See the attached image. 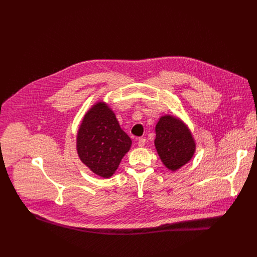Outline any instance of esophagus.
I'll use <instances>...</instances> for the list:
<instances>
[{
    "label": "esophagus",
    "instance_id": "esophagus-1",
    "mask_svg": "<svg viewBox=\"0 0 257 257\" xmlns=\"http://www.w3.org/2000/svg\"><path fill=\"white\" fill-rule=\"evenodd\" d=\"M146 143V139L145 138H138V141H137V144L139 148H143V146L145 145Z\"/></svg>",
    "mask_w": 257,
    "mask_h": 257
}]
</instances>
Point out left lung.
<instances>
[{
	"label": "left lung",
	"mask_w": 257,
	"mask_h": 257,
	"mask_svg": "<svg viewBox=\"0 0 257 257\" xmlns=\"http://www.w3.org/2000/svg\"><path fill=\"white\" fill-rule=\"evenodd\" d=\"M155 146L163 164L175 172L191 161L196 143L188 126L180 118L165 115L156 125Z\"/></svg>",
	"instance_id": "left-lung-1"
}]
</instances>
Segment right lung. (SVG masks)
<instances>
[{
  "instance_id": "right-lung-1",
  "label": "right lung",
  "mask_w": 257,
  "mask_h": 257,
  "mask_svg": "<svg viewBox=\"0 0 257 257\" xmlns=\"http://www.w3.org/2000/svg\"><path fill=\"white\" fill-rule=\"evenodd\" d=\"M131 138L121 129L109 105L99 100L84 115L76 138L80 161L95 175L112 177L130 151Z\"/></svg>"
}]
</instances>
